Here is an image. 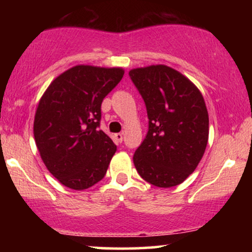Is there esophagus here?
Here are the masks:
<instances>
[{
  "mask_svg": "<svg viewBox=\"0 0 252 252\" xmlns=\"http://www.w3.org/2000/svg\"><path fill=\"white\" fill-rule=\"evenodd\" d=\"M114 138L117 141V142H122V141H123V134H122V132H117V134L114 135Z\"/></svg>",
  "mask_w": 252,
  "mask_h": 252,
  "instance_id": "34e87169",
  "label": "esophagus"
}]
</instances>
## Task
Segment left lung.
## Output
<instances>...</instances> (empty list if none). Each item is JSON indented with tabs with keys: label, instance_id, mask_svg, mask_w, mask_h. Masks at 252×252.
<instances>
[{
	"label": "left lung",
	"instance_id": "obj_1",
	"mask_svg": "<svg viewBox=\"0 0 252 252\" xmlns=\"http://www.w3.org/2000/svg\"><path fill=\"white\" fill-rule=\"evenodd\" d=\"M149 118L146 138L134 164L141 178L156 187L176 186L194 172L209 141V112L199 89L166 65L129 71Z\"/></svg>",
	"mask_w": 252,
	"mask_h": 252
}]
</instances>
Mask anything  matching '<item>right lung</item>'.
<instances>
[{
  "instance_id": "obj_1",
  "label": "right lung",
  "mask_w": 252,
  "mask_h": 252,
  "mask_svg": "<svg viewBox=\"0 0 252 252\" xmlns=\"http://www.w3.org/2000/svg\"><path fill=\"white\" fill-rule=\"evenodd\" d=\"M123 74L121 67L77 65L59 74L40 98L34 138L46 168L63 186L83 190L105 175L117 147L98 130L100 106Z\"/></svg>"
}]
</instances>
